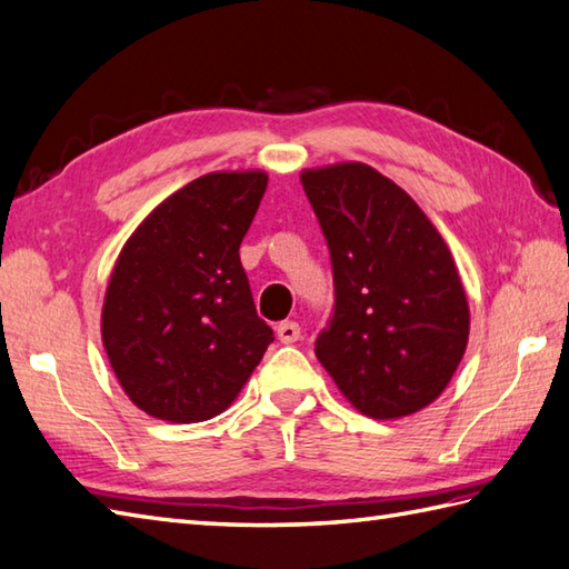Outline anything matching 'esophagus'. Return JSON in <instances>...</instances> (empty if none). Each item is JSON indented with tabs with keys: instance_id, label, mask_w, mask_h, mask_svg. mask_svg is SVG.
<instances>
[{
	"instance_id": "esophagus-1",
	"label": "esophagus",
	"mask_w": 569,
	"mask_h": 569,
	"mask_svg": "<svg viewBox=\"0 0 569 569\" xmlns=\"http://www.w3.org/2000/svg\"><path fill=\"white\" fill-rule=\"evenodd\" d=\"M276 335H278V340H281L283 345H293L298 337H300V325L293 322V320H286V322L278 325Z\"/></svg>"
}]
</instances>
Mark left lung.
<instances>
[{
    "label": "left lung",
    "mask_w": 569,
    "mask_h": 569,
    "mask_svg": "<svg viewBox=\"0 0 569 569\" xmlns=\"http://www.w3.org/2000/svg\"><path fill=\"white\" fill-rule=\"evenodd\" d=\"M300 183L332 261L320 365L365 416L416 413L450 383L469 337L450 249L413 198L371 166L316 168Z\"/></svg>",
    "instance_id": "8db88e82"
}]
</instances>
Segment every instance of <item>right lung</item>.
Wrapping results in <instances>:
<instances>
[{"label": "right lung", "mask_w": 569, "mask_h": 569, "mask_svg": "<svg viewBox=\"0 0 569 569\" xmlns=\"http://www.w3.org/2000/svg\"><path fill=\"white\" fill-rule=\"evenodd\" d=\"M266 186L261 171L200 176L166 198L119 253L102 342L143 413L171 422L220 416L273 342L239 261Z\"/></svg>", "instance_id": "obj_1"}]
</instances>
